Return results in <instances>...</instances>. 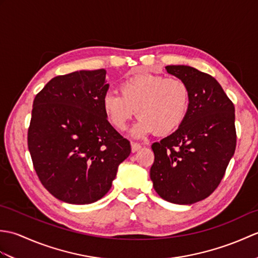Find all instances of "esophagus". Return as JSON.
I'll list each match as a JSON object with an SVG mask.
<instances>
[{
	"mask_svg": "<svg viewBox=\"0 0 258 258\" xmlns=\"http://www.w3.org/2000/svg\"><path fill=\"white\" fill-rule=\"evenodd\" d=\"M131 146H132V152H133V153L138 152L139 150H141V147H142V145H141V144H139V143H134V142H132V144H131Z\"/></svg>",
	"mask_w": 258,
	"mask_h": 258,
	"instance_id": "esophagus-1",
	"label": "esophagus"
}]
</instances>
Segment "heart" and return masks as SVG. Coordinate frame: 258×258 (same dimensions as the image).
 Masks as SVG:
<instances>
[{
  "label": "heart",
  "mask_w": 258,
  "mask_h": 258,
  "mask_svg": "<svg viewBox=\"0 0 258 258\" xmlns=\"http://www.w3.org/2000/svg\"><path fill=\"white\" fill-rule=\"evenodd\" d=\"M119 91L120 94H104V113L115 128L124 131L138 112L141 118L132 131L135 138L154 132L160 135L172 133L187 116L190 92L180 79L140 73L124 80Z\"/></svg>",
  "instance_id": "1"
}]
</instances>
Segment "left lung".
Wrapping results in <instances>:
<instances>
[{
	"instance_id": "1",
	"label": "left lung",
	"mask_w": 258,
	"mask_h": 258,
	"mask_svg": "<svg viewBox=\"0 0 258 258\" xmlns=\"http://www.w3.org/2000/svg\"><path fill=\"white\" fill-rule=\"evenodd\" d=\"M166 71L187 84V116L174 133L152 144L150 176L163 200L190 205L205 200L220 185L236 147L235 108L210 74L186 65Z\"/></svg>"
}]
</instances>
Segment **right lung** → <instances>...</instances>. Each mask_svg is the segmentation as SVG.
Instances as JSON below:
<instances>
[{
    "instance_id": "add662e5",
    "label": "right lung",
    "mask_w": 258,
    "mask_h": 258,
    "mask_svg": "<svg viewBox=\"0 0 258 258\" xmlns=\"http://www.w3.org/2000/svg\"><path fill=\"white\" fill-rule=\"evenodd\" d=\"M106 71H78L53 78L33 102L27 146L42 185L70 204H91L105 195L130 142L104 113Z\"/></svg>"
}]
</instances>
